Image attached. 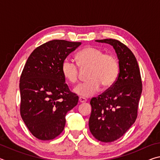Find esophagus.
Wrapping results in <instances>:
<instances>
[{"mask_svg":"<svg viewBox=\"0 0 160 160\" xmlns=\"http://www.w3.org/2000/svg\"><path fill=\"white\" fill-rule=\"evenodd\" d=\"M79 102H80V103H84V102H87V99L85 98H84V97H79Z\"/></svg>","mask_w":160,"mask_h":160,"instance_id":"esophagus-1","label":"esophagus"}]
</instances>
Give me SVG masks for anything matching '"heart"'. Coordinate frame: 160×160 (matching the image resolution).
I'll return each mask as SVG.
<instances>
[{
    "mask_svg": "<svg viewBox=\"0 0 160 160\" xmlns=\"http://www.w3.org/2000/svg\"><path fill=\"white\" fill-rule=\"evenodd\" d=\"M77 63L70 59H65L61 65L63 77L70 83H75L79 76V67L88 68V80L81 82L74 88V92L82 97H88L98 92L101 86L108 88L113 85L119 74L117 58L97 47H87L76 55Z\"/></svg>",
    "mask_w": 160,
    "mask_h": 160,
    "instance_id": "b5f03b06",
    "label": "heart"
}]
</instances>
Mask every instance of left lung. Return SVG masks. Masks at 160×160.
<instances>
[{
    "label": "left lung",
    "mask_w": 160,
    "mask_h": 160,
    "mask_svg": "<svg viewBox=\"0 0 160 160\" xmlns=\"http://www.w3.org/2000/svg\"><path fill=\"white\" fill-rule=\"evenodd\" d=\"M96 42L112 45L118 58L119 74L116 82L90 100L91 133L99 141L111 142L122 137L136 120L142 80L136 58L125 44L113 39Z\"/></svg>",
    "instance_id": "8db88e82"
}]
</instances>
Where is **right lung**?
<instances>
[{"label": "right lung", "mask_w": 160, "mask_h": 160, "mask_svg": "<svg viewBox=\"0 0 160 160\" xmlns=\"http://www.w3.org/2000/svg\"><path fill=\"white\" fill-rule=\"evenodd\" d=\"M80 42L55 39L35 48L20 79V115L31 133L42 140L54 139L63 132L68 112L76 106L61 72V65Z\"/></svg>", "instance_id": "1"}]
</instances>
